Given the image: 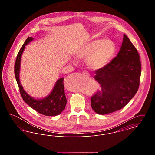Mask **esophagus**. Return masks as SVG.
Masks as SVG:
<instances>
[{"label":"esophagus","instance_id":"obj_1","mask_svg":"<svg viewBox=\"0 0 155 155\" xmlns=\"http://www.w3.org/2000/svg\"><path fill=\"white\" fill-rule=\"evenodd\" d=\"M83 74H85V75H88V76L89 75V73L87 71H83Z\"/></svg>","mask_w":155,"mask_h":155}]
</instances>
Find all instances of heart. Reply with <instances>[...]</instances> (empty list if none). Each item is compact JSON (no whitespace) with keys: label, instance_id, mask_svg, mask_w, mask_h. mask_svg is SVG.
<instances>
[{"label":"heart","instance_id":"b5f03b06","mask_svg":"<svg viewBox=\"0 0 155 155\" xmlns=\"http://www.w3.org/2000/svg\"><path fill=\"white\" fill-rule=\"evenodd\" d=\"M116 46L110 39H96L82 45L75 53L78 59L85 60V63L93 70L104 68L113 58Z\"/></svg>","mask_w":155,"mask_h":155}]
</instances>
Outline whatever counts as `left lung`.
<instances>
[{
  "mask_svg": "<svg viewBox=\"0 0 155 155\" xmlns=\"http://www.w3.org/2000/svg\"><path fill=\"white\" fill-rule=\"evenodd\" d=\"M139 53L128 37L116 57L103 68L96 70L94 78L101 89L91 97L92 108L99 114H106L123 108L140 86L141 63Z\"/></svg>",
  "mask_w": 155,
  "mask_h": 155,
  "instance_id": "8db88e82",
  "label": "left lung"
}]
</instances>
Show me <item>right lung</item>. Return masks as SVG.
Returning <instances> with one entry per match:
<instances>
[{"mask_svg":"<svg viewBox=\"0 0 155 155\" xmlns=\"http://www.w3.org/2000/svg\"><path fill=\"white\" fill-rule=\"evenodd\" d=\"M33 40V38L28 37L21 48L17 56L15 65V79L18 85L22 99L27 103L31 108L40 114L48 116H53L60 114L64 110L67 103L66 97L64 94V86L63 80L61 78L58 80L51 93L43 99H34L30 96L23 89L20 82L19 74L20 70L21 59L22 52L25 45L28 44Z\"/></svg>","mask_w":155,"mask_h":155,"instance_id":"obj_1","label":"right lung"}]
</instances>
